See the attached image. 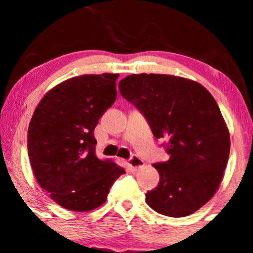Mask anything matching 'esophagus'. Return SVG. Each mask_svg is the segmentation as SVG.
<instances>
[{
	"instance_id": "obj_1",
	"label": "esophagus",
	"mask_w": 253,
	"mask_h": 253,
	"mask_svg": "<svg viewBox=\"0 0 253 253\" xmlns=\"http://www.w3.org/2000/svg\"><path fill=\"white\" fill-rule=\"evenodd\" d=\"M128 165L129 168H132V169H139V168H141L144 165V161L141 158H139L138 156H132L130 158L128 159Z\"/></svg>"
}]
</instances>
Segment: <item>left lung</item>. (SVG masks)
Masks as SVG:
<instances>
[{
    "mask_svg": "<svg viewBox=\"0 0 253 253\" xmlns=\"http://www.w3.org/2000/svg\"><path fill=\"white\" fill-rule=\"evenodd\" d=\"M119 89L153 135L165 139L169 155L153 164L161 178L146 193L147 205L167 216L190 215L215 194L228 161L229 133L219 106L201 84L170 75H130Z\"/></svg>",
    "mask_w": 253,
    "mask_h": 253,
    "instance_id": "1",
    "label": "left lung"
}]
</instances>
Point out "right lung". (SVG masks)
<instances>
[{
	"mask_svg": "<svg viewBox=\"0 0 253 253\" xmlns=\"http://www.w3.org/2000/svg\"><path fill=\"white\" fill-rule=\"evenodd\" d=\"M118 74L84 75L60 83L38 104L28 127V156L38 183L54 202L88 211L107 200L126 171L98 159L94 129L117 100Z\"/></svg>",
	"mask_w": 253,
	"mask_h": 253,
	"instance_id": "obj_1",
	"label": "right lung"
}]
</instances>
